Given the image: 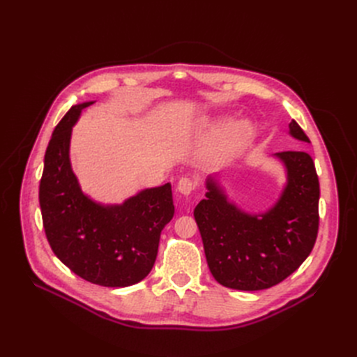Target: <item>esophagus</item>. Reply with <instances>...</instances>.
I'll list each match as a JSON object with an SVG mask.
<instances>
[{"label":"esophagus","mask_w":357,"mask_h":357,"mask_svg":"<svg viewBox=\"0 0 357 357\" xmlns=\"http://www.w3.org/2000/svg\"><path fill=\"white\" fill-rule=\"evenodd\" d=\"M195 190V182L191 178H181L178 182V191L182 195H190Z\"/></svg>","instance_id":"esophagus-1"}]
</instances>
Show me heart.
I'll list each match as a JSON object with an SVG mask.
<instances>
[{
    "mask_svg": "<svg viewBox=\"0 0 357 357\" xmlns=\"http://www.w3.org/2000/svg\"><path fill=\"white\" fill-rule=\"evenodd\" d=\"M252 135V127L248 121L241 120L234 124H231L226 131V140L229 143H241L249 139Z\"/></svg>",
    "mask_w": 357,
    "mask_h": 357,
    "instance_id": "obj_1",
    "label": "heart"
}]
</instances>
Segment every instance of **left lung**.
I'll list each match as a JSON object with an SVG mask.
<instances>
[{"mask_svg": "<svg viewBox=\"0 0 357 357\" xmlns=\"http://www.w3.org/2000/svg\"><path fill=\"white\" fill-rule=\"evenodd\" d=\"M289 135L310 143L295 120ZM273 156L285 166L287 185L272 208L260 214L243 211L217 178L208 176L205 199L194 210L208 268L222 287L268 289L301 266L315 245L320 183L314 162L305 152Z\"/></svg>", "mask_w": 357, "mask_h": 357, "instance_id": "obj_1", "label": "left lung"}]
</instances>
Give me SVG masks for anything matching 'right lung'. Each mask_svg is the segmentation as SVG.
<instances>
[{"instance_id": "right-lung-1", "label": "right lung", "mask_w": 357, "mask_h": 357, "mask_svg": "<svg viewBox=\"0 0 357 357\" xmlns=\"http://www.w3.org/2000/svg\"><path fill=\"white\" fill-rule=\"evenodd\" d=\"M73 105L54 127L39 186L43 227L53 253L91 284L124 288L152 271L160 233L175 207L171 183L147 188L123 204L91 199L75 176L69 146L72 127L84 108Z\"/></svg>"}]
</instances>
